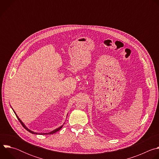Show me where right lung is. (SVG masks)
Segmentation results:
<instances>
[{"mask_svg": "<svg viewBox=\"0 0 159 159\" xmlns=\"http://www.w3.org/2000/svg\"><path fill=\"white\" fill-rule=\"evenodd\" d=\"M12 110H13V109H12ZM13 111H14V112L15 113V115H16V117L17 118V119H18V120L19 121V122L21 123V125H22V126H23L27 131H28L29 132H30V133H33V134H53V133H56V132H57L58 131H59L61 128H62V126H63V125H62L61 126H60V127H58V128H56L55 129H54V130H53V131H50V132H48V133H36V132H34L33 131H31V129H30L29 128H28L27 127H26V126L23 123V122H22L21 120H20V119L18 117V116L16 115V112L13 110Z\"/></svg>", "mask_w": 159, "mask_h": 159, "instance_id": "1", "label": "right lung"}]
</instances>
